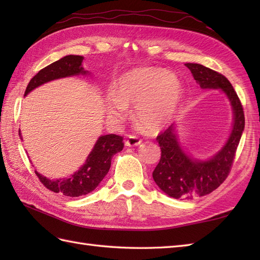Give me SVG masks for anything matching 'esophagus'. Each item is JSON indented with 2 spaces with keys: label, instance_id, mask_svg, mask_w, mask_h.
Here are the masks:
<instances>
[{
  "label": "esophagus",
  "instance_id": "34e87169",
  "mask_svg": "<svg viewBox=\"0 0 260 260\" xmlns=\"http://www.w3.org/2000/svg\"><path fill=\"white\" fill-rule=\"evenodd\" d=\"M141 143H142V141L139 139V137L129 135L128 137H127V140L125 142V145L128 146V147H133V146H139Z\"/></svg>",
  "mask_w": 260,
  "mask_h": 260
}]
</instances>
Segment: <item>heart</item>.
I'll return each instance as SVG.
<instances>
[{
	"instance_id": "obj_1",
	"label": "heart",
	"mask_w": 260,
	"mask_h": 260,
	"mask_svg": "<svg viewBox=\"0 0 260 260\" xmlns=\"http://www.w3.org/2000/svg\"><path fill=\"white\" fill-rule=\"evenodd\" d=\"M182 96L183 87L175 75L161 68H134L121 75L114 93L107 95L106 113L119 123L128 115L127 106H135L137 121L155 133L172 121Z\"/></svg>"
}]
</instances>
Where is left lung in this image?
Masks as SVG:
<instances>
[{
	"instance_id": "left-lung-1",
	"label": "left lung",
	"mask_w": 260,
	"mask_h": 260,
	"mask_svg": "<svg viewBox=\"0 0 260 260\" xmlns=\"http://www.w3.org/2000/svg\"><path fill=\"white\" fill-rule=\"evenodd\" d=\"M202 89H220L230 102L234 114L233 129L221 150L208 159L189 155L182 147L175 124L159 134L161 159L153 171V179L165 194L174 199L203 197L227 179L245 128V115L234 87L221 74L199 63H185Z\"/></svg>"
}]
</instances>
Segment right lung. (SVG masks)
Listing matches in <instances>:
<instances>
[{
    "mask_svg": "<svg viewBox=\"0 0 260 260\" xmlns=\"http://www.w3.org/2000/svg\"><path fill=\"white\" fill-rule=\"evenodd\" d=\"M82 60H84L82 56L69 54L47 66L30 80L24 96L35 90L37 87L47 84L49 81L66 78V77L88 75V71L82 67ZM19 135L22 139L21 131H19ZM123 147L124 143L121 136L115 134L102 135L98 137L91 152L86 158L85 164L81 165L79 170L71 174L69 178L50 180L37 172V170L35 172L41 183L49 190L71 198L85 196L99 185L108 173L113 156L123 150Z\"/></svg>",
    "mask_w": 260,
    "mask_h": 260,
    "instance_id": "add662e5",
    "label": "right lung"
}]
</instances>
